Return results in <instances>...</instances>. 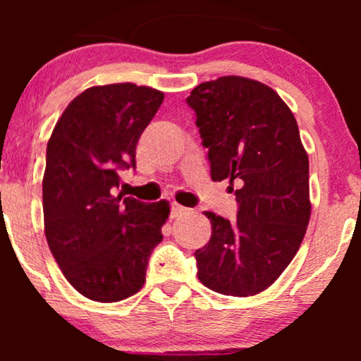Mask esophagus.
I'll return each instance as SVG.
<instances>
[{
    "label": "esophagus",
    "mask_w": 361,
    "mask_h": 361,
    "mask_svg": "<svg viewBox=\"0 0 361 361\" xmlns=\"http://www.w3.org/2000/svg\"><path fill=\"white\" fill-rule=\"evenodd\" d=\"M186 212V207H183V205H180L178 204V202H171V219H175V217H178V215H181V214H185Z\"/></svg>",
    "instance_id": "esophagus-1"
}]
</instances>
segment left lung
Here are the masks:
<instances>
[{
  "label": "left lung",
  "instance_id": "obj_1",
  "mask_svg": "<svg viewBox=\"0 0 361 361\" xmlns=\"http://www.w3.org/2000/svg\"><path fill=\"white\" fill-rule=\"evenodd\" d=\"M209 149L210 176L238 186L235 221L204 212L212 235L195 251L198 280L222 295L268 288L299 251L310 219L309 157L293 114L270 86L241 76L186 98Z\"/></svg>",
  "mask_w": 361,
  "mask_h": 361
}]
</instances>
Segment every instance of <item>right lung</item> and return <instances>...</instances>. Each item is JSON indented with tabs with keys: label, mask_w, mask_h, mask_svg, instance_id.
Listing matches in <instances>:
<instances>
[{
	"label": "right lung",
	"mask_w": 361,
	"mask_h": 361,
	"mask_svg": "<svg viewBox=\"0 0 361 361\" xmlns=\"http://www.w3.org/2000/svg\"><path fill=\"white\" fill-rule=\"evenodd\" d=\"M164 93L132 82L78 94L47 142L44 226L61 271L81 295L118 302L146 281L149 256L163 241L166 200L115 195L120 169L135 168V147Z\"/></svg>",
	"instance_id": "obj_1"
}]
</instances>
